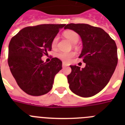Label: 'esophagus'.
<instances>
[{
  "mask_svg": "<svg viewBox=\"0 0 125 125\" xmlns=\"http://www.w3.org/2000/svg\"><path fill=\"white\" fill-rule=\"evenodd\" d=\"M68 66V64H67L66 62H62V67H65V66Z\"/></svg>",
  "mask_w": 125,
  "mask_h": 125,
  "instance_id": "34e87169",
  "label": "esophagus"
}]
</instances>
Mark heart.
<instances>
[{
    "mask_svg": "<svg viewBox=\"0 0 125 125\" xmlns=\"http://www.w3.org/2000/svg\"><path fill=\"white\" fill-rule=\"evenodd\" d=\"M63 34L64 37L68 39V40L73 44H76L79 41V35H78V33L74 31H71V30L66 31L64 32ZM57 41H58V37L56 36L53 39L52 41V47H56L57 43ZM74 56V52H60L56 54V56L58 59H61V61H63L64 62H69L71 58L73 57Z\"/></svg>",
    "mask_w": 125,
    "mask_h": 125,
    "instance_id": "obj_1",
    "label": "heart"
}]
</instances>
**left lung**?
<instances>
[{
    "label": "left lung",
    "mask_w": 125,
    "mask_h": 125,
    "mask_svg": "<svg viewBox=\"0 0 125 125\" xmlns=\"http://www.w3.org/2000/svg\"><path fill=\"white\" fill-rule=\"evenodd\" d=\"M64 29L80 36L83 49L79 57L86 64L82 69L70 66L71 73L67 76L69 88L79 96H93L106 86L115 70L118 63L115 42L103 29L89 24H69Z\"/></svg>",
    "instance_id": "1"
}]
</instances>
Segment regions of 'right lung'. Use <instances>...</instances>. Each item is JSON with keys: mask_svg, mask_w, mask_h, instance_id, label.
Masks as SVG:
<instances>
[{"mask_svg": "<svg viewBox=\"0 0 125 125\" xmlns=\"http://www.w3.org/2000/svg\"><path fill=\"white\" fill-rule=\"evenodd\" d=\"M66 24H41L26 27L11 39L8 64L17 84L27 94L41 96L52 88L62 61L53 57L44 62L41 57L51 51L52 41Z\"/></svg>", "mask_w": 125, "mask_h": 125, "instance_id": "obj_1", "label": "right lung"}]
</instances>
